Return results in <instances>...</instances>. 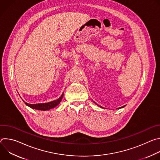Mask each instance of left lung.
I'll return each mask as SVG.
<instances>
[{
	"label": "left lung",
	"instance_id": "left-lung-1",
	"mask_svg": "<svg viewBox=\"0 0 160 160\" xmlns=\"http://www.w3.org/2000/svg\"><path fill=\"white\" fill-rule=\"evenodd\" d=\"M93 102H94V101H93ZM94 102V103H95V104H96V102ZM97 104V105H98V106H99V105H98V104ZM99 106V107H101V108H102V106ZM123 107H125V106H122V107H120V108H117V109H120V108H123Z\"/></svg>",
	"mask_w": 160,
	"mask_h": 160
}]
</instances>
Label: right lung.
Masks as SVG:
<instances>
[{
  "instance_id": "add662e5",
  "label": "right lung",
  "mask_w": 160,
  "mask_h": 160,
  "mask_svg": "<svg viewBox=\"0 0 160 160\" xmlns=\"http://www.w3.org/2000/svg\"><path fill=\"white\" fill-rule=\"evenodd\" d=\"M63 98V93L62 94V95L61 96V97L59 98H58L56 100L49 102H46V103H38V104H28L26 102H25V104L27 105L28 107L34 109H37V110H41V111H47L49 109H51L52 108H55L56 106H57L60 102L61 101L62 99Z\"/></svg>"
}]
</instances>
